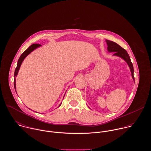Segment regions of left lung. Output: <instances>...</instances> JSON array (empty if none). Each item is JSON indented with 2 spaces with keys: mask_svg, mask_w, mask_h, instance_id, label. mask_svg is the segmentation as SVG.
<instances>
[{
  "mask_svg": "<svg viewBox=\"0 0 151 151\" xmlns=\"http://www.w3.org/2000/svg\"><path fill=\"white\" fill-rule=\"evenodd\" d=\"M106 42L107 45V51H108L109 52H114L113 55L117 56L122 58L127 63L129 68H130V69L132 73V78L134 81L133 66L131 61L130 56H129L127 51L125 50L124 48H122L121 47H120L118 44H116V43L113 41L106 40Z\"/></svg>",
  "mask_w": 151,
  "mask_h": 151,
  "instance_id": "8db88e82",
  "label": "left lung"
}]
</instances>
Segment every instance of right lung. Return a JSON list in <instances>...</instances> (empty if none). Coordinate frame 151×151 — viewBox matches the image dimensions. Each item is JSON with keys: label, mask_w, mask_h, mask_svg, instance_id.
Segmentation results:
<instances>
[{"label": "right lung", "mask_w": 151, "mask_h": 151, "mask_svg": "<svg viewBox=\"0 0 151 151\" xmlns=\"http://www.w3.org/2000/svg\"><path fill=\"white\" fill-rule=\"evenodd\" d=\"M40 46H42L40 44H32L31 46H30L21 55V56L19 57L18 60V62H17V68L15 70V72H14V88H15V91H16V79H15V77L17 76L18 75V71H19V69L20 68V66L21 65V64H22L23 60L25 59V58L30 54L31 53V52H32L33 51H34L35 49L40 47ZM61 104V103L59 105V106H60V105ZM58 106V107H59Z\"/></svg>", "instance_id": "obj_1"}]
</instances>
